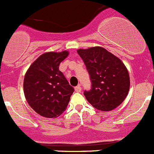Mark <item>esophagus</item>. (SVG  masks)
<instances>
[{
	"label": "esophagus",
	"instance_id": "obj_1",
	"mask_svg": "<svg viewBox=\"0 0 154 154\" xmlns=\"http://www.w3.org/2000/svg\"><path fill=\"white\" fill-rule=\"evenodd\" d=\"M75 92H80L82 91V88H81V86H80V85H77V86L76 87H75Z\"/></svg>",
	"mask_w": 154,
	"mask_h": 154
}]
</instances>
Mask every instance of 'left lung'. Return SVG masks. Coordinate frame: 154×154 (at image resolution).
Here are the masks:
<instances>
[{"mask_svg":"<svg viewBox=\"0 0 154 154\" xmlns=\"http://www.w3.org/2000/svg\"><path fill=\"white\" fill-rule=\"evenodd\" d=\"M90 76L92 88L84 96L94 108L111 111L124 101L130 90V75L123 62L102 47L78 49Z\"/></svg>","mask_w":154,"mask_h":154,"instance_id":"left-lung-1","label":"left lung"}]
</instances>
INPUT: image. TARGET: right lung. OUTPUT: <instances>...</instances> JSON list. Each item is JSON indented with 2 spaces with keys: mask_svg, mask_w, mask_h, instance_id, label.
<instances>
[{
  "mask_svg": "<svg viewBox=\"0 0 154 154\" xmlns=\"http://www.w3.org/2000/svg\"><path fill=\"white\" fill-rule=\"evenodd\" d=\"M68 55L67 51L44 53L30 65L24 75V96L42 116L58 117L67 108L74 89L59 71V65Z\"/></svg>",
  "mask_w": 154,
  "mask_h": 154,
  "instance_id": "right-lung-1",
  "label": "right lung"
}]
</instances>
